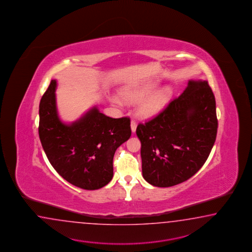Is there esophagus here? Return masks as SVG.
Here are the masks:
<instances>
[{"label":"esophagus","mask_w":252,"mask_h":252,"mask_svg":"<svg viewBox=\"0 0 252 252\" xmlns=\"http://www.w3.org/2000/svg\"><path fill=\"white\" fill-rule=\"evenodd\" d=\"M136 126H137V124H136V122H135L134 120H132V121H131V130H132V132H133V133L135 132V130H136Z\"/></svg>","instance_id":"34e87169"}]
</instances>
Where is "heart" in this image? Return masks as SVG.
I'll use <instances>...</instances> for the list:
<instances>
[{"label":"heart","mask_w":252,"mask_h":252,"mask_svg":"<svg viewBox=\"0 0 252 252\" xmlns=\"http://www.w3.org/2000/svg\"><path fill=\"white\" fill-rule=\"evenodd\" d=\"M157 88V84H147L132 90H125L121 93L124 99L127 102H136L141 100ZM174 95V90L171 87H164L157 90L142 101L137 107V113L140 117L150 118L158 115L167 106Z\"/></svg>","instance_id":"obj_1"}]
</instances>
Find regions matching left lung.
Instances as JSON below:
<instances>
[{
	"label": "left lung",
	"mask_w": 252,
	"mask_h": 252,
	"mask_svg": "<svg viewBox=\"0 0 252 252\" xmlns=\"http://www.w3.org/2000/svg\"><path fill=\"white\" fill-rule=\"evenodd\" d=\"M218 120L206 80H189L182 95L136 127L143 177L157 187L179 185L206 162L216 140Z\"/></svg>",
	"instance_id": "obj_1"
}]
</instances>
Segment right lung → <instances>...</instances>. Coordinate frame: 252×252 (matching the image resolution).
<instances>
[{
  "label": "right lung",
  "mask_w": 252,
  "mask_h": 252,
  "mask_svg": "<svg viewBox=\"0 0 252 252\" xmlns=\"http://www.w3.org/2000/svg\"><path fill=\"white\" fill-rule=\"evenodd\" d=\"M57 81L52 79L39 103V135L57 173L69 184L97 190L113 178V158L131 136L130 118H112L94 106L71 124L62 122L56 104Z\"/></svg>",
  "instance_id": "right-lung-1"
}]
</instances>
